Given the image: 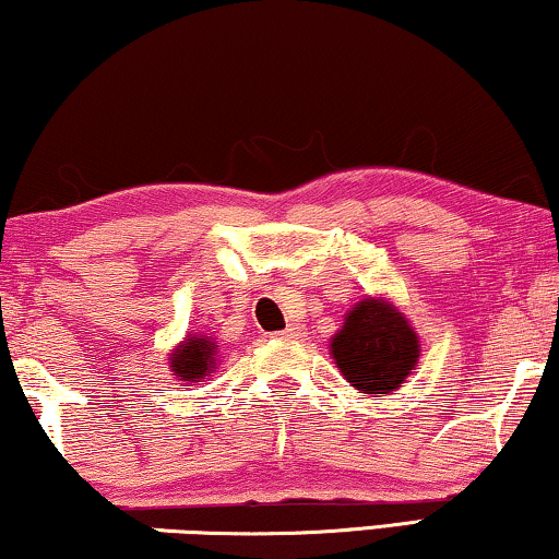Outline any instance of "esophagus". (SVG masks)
Masks as SVG:
<instances>
[{"mask_svg":"<svg viewBox=\"0 0 559 559\" xmlns=\"http://www.w3.org/2000/svg\"><path fill=\"white\" fill-rule=\"evenodd\" d=\"M274 335H277V337H299V335H302V328H299V325H287L285 330H280V333H274Z\"/></svg>","mask_w":559,"mask_h":559,"instance_id":"obj_1","label":"esophagus"}]
</instances>
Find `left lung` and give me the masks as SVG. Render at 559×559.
Instances as JSON below:
<instances>
[{
    "mask_svg": "<svg viewBox=\"0 0 559 559\" xmlns=\"http://www.w3.org/2000/svg\"><path fill=\"white\" fill-rule=\"evenodd\" d=\"M333 358L347 383L362 393H391L418 360V337L406 318L383 299H362L333 337Z\"/></svg>",
    "mask_w": 559,
    "mask_h": 559,
    "instance_id": "1",
    "label": "left lung"
}]
</instances>
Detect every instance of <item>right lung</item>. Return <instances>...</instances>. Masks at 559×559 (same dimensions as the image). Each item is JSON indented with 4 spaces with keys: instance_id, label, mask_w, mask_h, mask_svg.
Here are the masks:
<instances>
[{
    "instance_id": "obj_1",
    "label": "right lung",
    "mask_w": 559,
    "mask_h": 559,
    "mask_svg": "<svg viewBox=\"0 0 559 559\" xmlns=\"http://www.w3.org/2000/svg\"><path fill=\"white\" fill-rule=\"evenodd\" d=\"M214 355H216V345L212 340L206 337L183 340V345L176 347L171 358L174 376H179V380L204 378L206 373H212Z\"/></svg>"
}]
</instances>
